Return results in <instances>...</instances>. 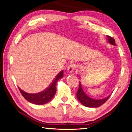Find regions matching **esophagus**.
Here are the masks:
<instances>
[{"label": "esophagus", "instance_id": "34e87169", "mask_svg": "<svg viewBox=\"0 0 132 132\" xmlns=\"http://www.w3.org/2000/svg\"><path fill=\"white\" fill-rule=\"evenodd\" d=\"M76 68V65L74 64H70L69 65V66L68 67V68H67V70L68 71L69 73H72L73 71L74 70L75 68Z\"/></svg>", "mask_w": 132, "mask_h": 132}]
</instances>
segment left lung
Here are the masks:
<instances>
[{"instance_id":"8db88e82","label":"left lung","mask_w":132,"mask_h":132,"mask_svg":"<svg viewBox=\"0 0 132 132\" xmlns=\"http://www.w3.org/2000/svg\"><path fill=\"white\" fill-rule=\"evenodd\" d=\"M108 39V42L110 44L113 45H116L115 40L112 37L110 36H107ZM110 95L106 98L102 99H94L90 98L85 93V92L83 90L82 87H81V83L79 81V88L77 92V97L79 101L84 106H87V107L90 108H97L104 104L106 101L108 100L109 98Z\"/></svg>"}]
</instances>
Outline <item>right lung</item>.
<instances>
[{
    "mask_svg": "<svg viewBox=\"0 0 132 132\" xmlns=\"http://www.w3.org/2000/svg\"><path fill=\"white\" fill-rule=\"evenodd\" d=\"M63 76V71L62 70L56 76L54 80L47 89L38 93L29 94L18 88L21 94L27 101L35 104L43 105L52 100L56 91V82L59 79L62 78Z\"/></svg>",
    "mask_w": 132,
    "mask_h": 132,
    "instance_id": "1",
    "label": "right lung"
}]
</instances>
